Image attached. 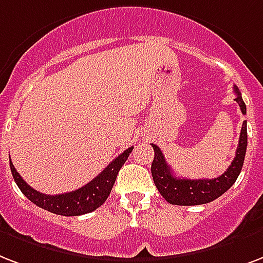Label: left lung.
<instances>
[{
	"label": "left lung",
	"mask_w": 263,
	"mask_h": 263,
	"mask_svg": "<svg viewBox=\"0 0 263 263\" xmlns=\"http://www.w3.org/2000/svg\"><path fill=\"white\" fill-rule=\"evenodd\" d=\"M236 92V102L241 109V113H247V107L244 103L241 93L238 88L234 85ZM154 160L152 163V176H153L154 185L158 189L160 194L167 200L170 204L175 205H200L214 201L215 198L225 193L226 190L232 187L237 176L243 168L246 150H247V121H244L240 139L236 150V157L223 174L214 179H182L176 178L172 174L171 167L165 161L164 154L161 153L160 147L153 145Z\"/></svg>",
	"instance_id": "8db88e82"
}]
</instances>
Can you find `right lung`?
Wrapping results in <instances>:
<instances>
[{"label":"right lung","instance_id":"1","mask_svg":"<svg viewBox=\"0 0 263 263\" xmlns=\"http://www.w3.org/2000/svg\"><path fill=\"white\" fill-rule=\"evenodd\" d=\"M132 149L134 147H128L127 150H124L123 153L114 158L99 175L93 178L85 186L70 193L56 194V196H49V194L40 193L37 190H34L19 175V172L16 171L12 161L9 164H11L12 176L15 179L16 185L31 203L47 211L53 212L56 215L78 216L95 211L96 208H99L107 200L110 192L113 189L118 171L127 161Z\"/></svg>","mask_w":263,"mask_h":263}]
</instances>
